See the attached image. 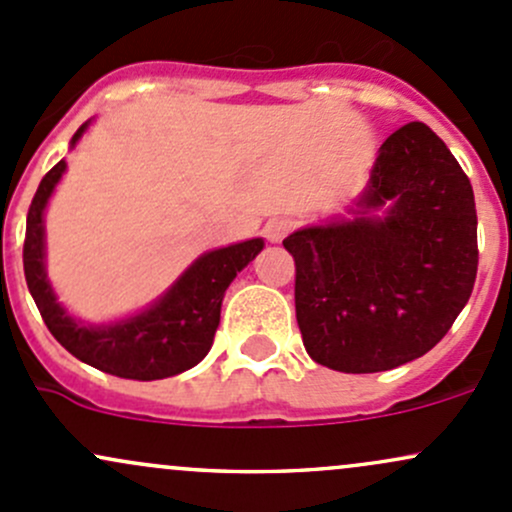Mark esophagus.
I'll return each instance as SVG.
<instances>
[{
	"mask_svg": "<svg viewBox=\"0 0 512 512\" xmlns=\"http://www.w3.org/2000/svg\"><path fill=\"white\" fill-rule=\"evenodd\" d=\"M290 229H293V222H290L288 217H276V219H268L266 227H263V234H266L268 241L278 244V241H283L285 236L290 234Z\"/></svg>",
	"mask_w": 512,
	"mask_h": 512,
	"instance_id": "obj_1",
	"label": "esophagus"
}]
</instances>
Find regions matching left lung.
<instances>
[{"label": "left lung", "mask_w": 512, "mask_h": 512, "mask_svg": "<svg viewBox=\"0 0 512 512\" xmlns=\"http://www.w3.org/2000/svg\"><path fill=\"white\" fill-rule=\"evenodd\" d=\"M356 217L290 234L295 317L317 364L376 373L427 354L471 298L478 268L469 178L422 122L381 146Z\"/></svg>", "instance_id": "8db88e82"}]
</instances>
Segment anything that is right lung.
Here are the masks:
<instances>
[{"instance_id": "right-lung-1", "label": "right lung", "mask_w": 512, "mask_h": 512, "mask_svg": "<svg viewBox=\"0 0 512 512\" xmlns=\"http://www.w3.org/2000/svg\"><path fill=\"white\" fill-rule=\"evenodd\" d=\"M87 124H82L73 144L80 139ZM65 170V161L43 175L24 236V276L34 302L46 322L48 332L58 339L75 359L134 381H158L175 376L200 364L214 342L219 327L224 290L236 278V273L254 261L263 249L261 239L241 241L227 249L210 251L200 256L183 273V278L163 295L151 310L117 322L112 327H85L65 315L56 302L43 268V207Z\"/></svg>"}]
</instances>
